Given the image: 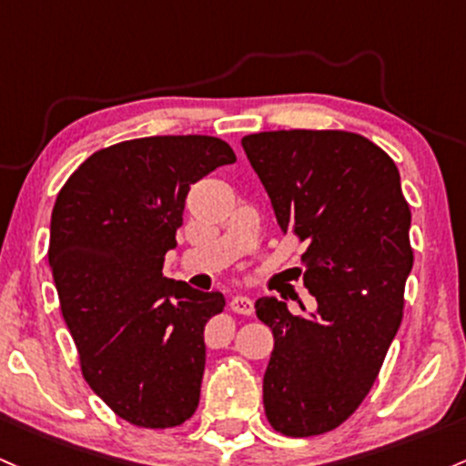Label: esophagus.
<instances>
[{
  "instance_id": "34e87169",
  "label": "esophagus",
  "mask_w": 466,
  "mask_h": 466,
  "mask_svg": "<svg viewBox=\"0 0 466 466\" xmlns=\"http://www.w3.org/2000/svg\"><path fill=\"white\" fill-rule=\"evenodd\" d=\"M229 309H232L234 314L249 316L254 311V300L249 299V296H234V299L229 300Z\"/></svg>"
}]
</instances>
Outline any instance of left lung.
Here are the masks:
<instances>
[{
    "label": "left lung",
    "instance_id": "left-lung-1",
    "mask_svg": "<svg viewBox=\"0 0 466 466\" xmlns=\"http://www.w3.org/2000/svg\"><path fill=\"white\" fill-rule=\"evenodd\" d=\"M241 143L280 229L305 245L296 269L319 303L314 316L274 296L254 305L274 334L265 416L283 436H320L360 407L400 327L411 209L393 158L358 132L272 130Z\"/></svg>",
    "mask_w": 466,
    "mask_h": 466
}]
</instances>
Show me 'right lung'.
Returning <instances> with one entry per match:
<instances>
[{"label":"right lung","instance_id":"obj_1","mask_svg":"<svg viewBox=\"0 0 466 466\" xmlns=\"http://www.w3.org/2000/svg\"><path fill=\"white\" fill-rule=\"evenodd\" d=\"M234 161L208 135L121 141L86 158L55 201L48 260L81 376L135 427H178L198 407L203 329L225 299L163 276V260L192 183Z\"/></svg>","mask_w":466,"mask_h":466}]
</instances>
